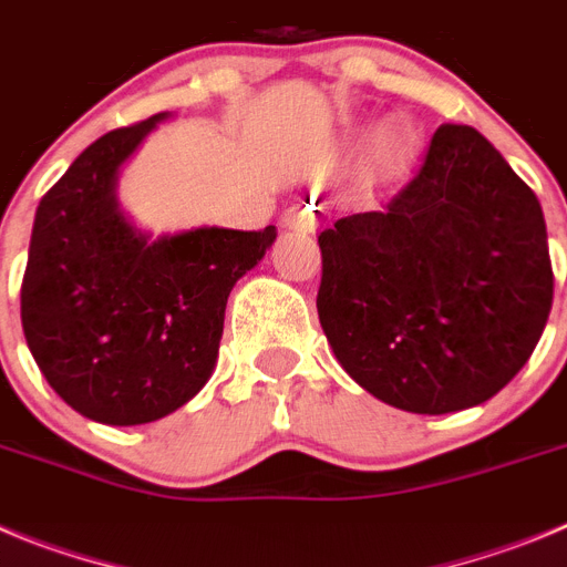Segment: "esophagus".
Returning <instances> with one entry per match:
<instances>
[{
  "label": "esophagus",
  "mask_w": 567,
  "mask_h": 567,
  "mask_svg": "<svg viewBox=\"0 0 567 567\" xmlns=\"http://www.w3.org/2000/svg\"><path fill=\"white\" fill-rule=\"evenodd\" d=\"M282 226L296 234H313L319 226V214L313 212V206H293L282 217Z\"/></svg>",
  "instance_id": "esophagus-1"
}]
</instances>
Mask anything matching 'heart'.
<instances>
[{"label": "heart", "instance_id": "heart-1", "mask_svg": "<svg viewBox=\"0 0 567 567\" xmlns=\"http://www.w3.org/2000/svg\"><path fill=\"white\" fill-rule=\"evenodd\" d=\"M392 144H395V135H392L390 130H384L379 135V141H375V146H379L381 152H386V150H392Z\"/></svg>", "mask_w": 567, "mask_h": 567}]
</instances>
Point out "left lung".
Wrapping results in <instances>:
<instances>
[{
    "label": "left lung",
    "mask_w": 567,
    "mask_h": 567,
    "mask_svg": "<svg viewBox=\"0 0 567 567\" xmlns=\"http://www.w3.org/2000/svg\"><path fill=\"white\" fill-rule=\"evenodd\" d=\"M321 330L355 384L443 415L497 395L554 302L537 195L472 126L443 124L375 212L319 234Z\"/></svg>",
    "instance_id": "1"
}]
</instances>
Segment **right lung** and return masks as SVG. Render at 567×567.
<instances>
[{"mask_svg": "<svg viewBox=\"0 0 567 567\" xmlns=\"http://www.w3.org/2000/svg\"><path fill=\"white\" fill-rule=\"evenodd\" d=\"M166 115L86 146L35 208L22 328L75 412L135 426L181 410L217 361L226 302L277 228H192L150 239L115 200L121 163Z\"/></svg>", "mask_w": 567, "mask_h": 567, "instance_id": "add662e5", "label": "right lung"}]
</instances>
